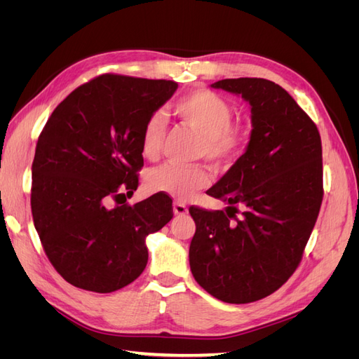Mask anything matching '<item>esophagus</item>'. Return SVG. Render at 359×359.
Masks as SVG:
<instances>
[{
    "mask_svg": "<svg viewBox=\"0 0 359 359\" xmlns=\"http://www.w3.org/2000/svg\"><path fill=\"white\" fill-rule=\"evenodd\" d=\"M173 212H175V215H186L189 212V208L181 202H175L173 203Z\"/></svg>",
    "mask_w": 359,
    "mask_h": 359,
    "instance_id": "1",
    "label": "esophagus"
}]
</instances>
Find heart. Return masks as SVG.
Instances as JSON below:
<instances>
[{
  "label": "heart",
  "mask_w": 359,
  "mask_h": 359,
  "mask_svg": "<svg viewBox=\"0 0 359 359\" xmlns=\"http://www.w3.org/2000/svg\"><path fill=\"white\" fill-rule=\"evenodd\" d=\"M172 112L202 136L201 154L214 165H231L245 151L248 130L232 121V106L217 93L205 88L194 90L173 103ZM165 130L161 114L154 112L145 119L140 132V153L144 157L153 158L158 154ZM208 182L210 177L202 166L163 165L151 170L147 177L149 191L177 199L190 198L193 193L208 186Z\"/></svg>",
  "instance_id": "1"
}]
</instances>
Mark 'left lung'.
<instances>
[{
  "label": "left lung",
  "instance_id": "8db88e82",
  "mask_svg": "<svg viewBox=\"0 0 359 359\" xmlns=\"http://www.w3.org/2000/svg\"><path fill=\"white\" fill-rule=\"evenodd\" d=\"M211 86L248 102L253 128L245 153L206 191L229 206H190V269L214 298L247 304L283 286L301 262L323 198L322 142L280 85L238 78Z\"/></svg>",
  "mask_w": 359,
  "mask_h": 359
}]
</instances>
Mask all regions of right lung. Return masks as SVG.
Here are the masks:
<instances>
[{"label": "right lung", "instance_id": "1", "mask_svg": "<svg viewBox=\"0 0 359 359\" xmlns=\"http://www.w3.org/2000/svg\"><path fill=\"white\" fill-rule=\"evenodd\" d=\"M178 83L102 74L49 116L32 161L31 212L43 250L70 285L109 293L147 266L145 238L173 217L168 194L126 203L144 166L140 132Z\"/></svg>", "mask_w": 359, "mask_h": 359}]
</instances>
